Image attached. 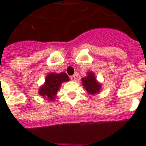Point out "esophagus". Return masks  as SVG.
Segmentation results:
<instances>
[{"label": "esophagus", "mask_w": 146, "mask_h": 146, "mask_svg": "<svg viewBox=\"0 0 146 146\" xmlns=\"http://www.w3.org/2000/svg\"><path fill=\"white\" fill-rule=\"evenodd\" d=\"M70 80H72V81H76V76H71Z\"/></svg>", "instance_id": "1"}]
</instances>
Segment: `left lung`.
Listing matches in <instances>:
<instances>
[{
	"label": "left lung",
	"mask_w": 146,
	"mask_h": 146,
	"mask_svg": "<svg viewBox=\"0 0 146 146\" xmlns=\"http://www.w3.org/2000/svg\"><path fill=\"white\" fill-rule=\"evenodd\" d=\"M88 76L82 79V86L84 87L87 92L90 95H96L100 92L102 88V85L98 82L93 73L89 72Z\"/></svg>",
	"instance_id": "obj_1"
}]
</instances>
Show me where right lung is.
<instances>
[{
    "label": "right lung",
    "mask_w": 146,
    "mask_h": 146,
    "mask_svg": "<svg viewBox=\"0 0 146 146\" xmlns=\"http://www.w3.org/2000/svg\"><path fill=\"white\" fill-rule=\"evenodd\" d=\"M69 76L65 73H50L45 78V82L39 88L38 94L50 101H54L62 82L69 81Z\"/></svg>",
    "instance_id": "1"
}]
</instances>
